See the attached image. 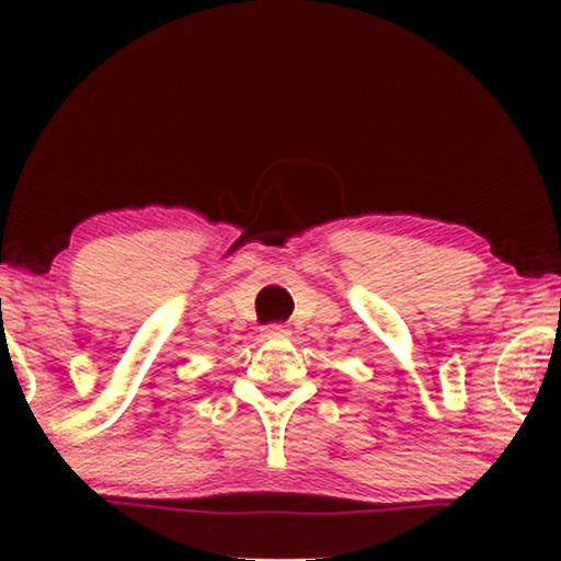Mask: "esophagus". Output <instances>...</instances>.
Returning <instances> with one entry per match:
<instances>
[{
	"label": "esophagus",
	"instance_id": "34e87169",
	"mask_svg": "<svg viewBox=\"0 0 561 561\" xmlns=\"http://www.w3.org/2000/svg\"><path fill=\"white\" fill-rule=\"evenodd\" d=\"M263 336L265 340H280V336H288V329L283 324H267L263 329Z\"/></svg>",
	"mask_w": 561,
	"mask_h": 561
}]
</instances>
